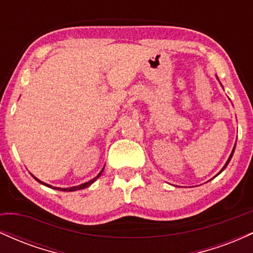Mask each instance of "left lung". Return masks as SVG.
Masks as SVG:
<instances>
[{
    "label": "left lung",
    "instance_id": "1",
    "mask_svg": "<svg viewBox=\"0 0 253 253\" xmlns=\"http://www.w3.org/2000/svg\"><path fill=\"white\" fill-rule=\"evenodd\" d=\"M234 149H236V145H234V147H233V150H232V153H231V156H229L228 157V159H227V162H226V164L225 165H223V168H222V169H221V171H223V170H225V168L226 167H227V165H228V163H229V161H231V158H232V156H233V152H234ZM221 171H220V172L219 173H221ZM219 173H217V175H219ZM216 175V176H217Z\"/></svg>",
    "mask_w": 253,
    "mask_h": 253
}]
</instances>
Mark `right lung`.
I'll use <instances>...</instances> for the list:
<instances>
[{"instance_id":"1","label":"right lung","mask_w":253,"mask_h":253,"mask_svg":"<svg viewBox=\"0 0 253 253\" xmlns=\"http://www.w3.org/2000/svg\"><path fill=\"white\" fill-rule=\"evenodd\" d=\"M103 169H104V168H103ZM103 169H102V170H101V172H100V173H98V175H97L96 177H94V178H92V179H90V181H89V182H85V183H83V184L76 185V187H71V188H57V187H52V185H50V184H47V183H43V182H42V181H40V179H38V178H37V177H34L33 175H32V173H31V175H32V176H33V177H34V178H36L38 182H39V183H42V184H43V185H46V187H48V188H53V189H56V190H62V191H75V190H81V189H84V188H88L90 184H92V183H94L95 181H96V179L98 178V177H100V176H101V173H102V171H103Z\"/></svg>"}]
</instances>
